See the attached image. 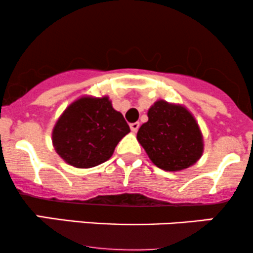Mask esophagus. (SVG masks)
<instances>
[{
  "instance_id": "obj_1",
  "label": "esophagus",
  "mask_w": 253,
  "mask_h": 253,
  "mask_svg": "<svg viewBox=\"0 0 253 253\" xmlns=\"http://www.w3.org/2000/svg\"><path fill=\"white\" fill-rule=\"evenodd\" d=\"M139 126H140V125H139V123H133V124H130V125H129L130 130H132L133 133H135L136 130L139 129Z\"/></svg>"
}]
</instances>
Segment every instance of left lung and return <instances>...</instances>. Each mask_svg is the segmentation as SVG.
<instances>
[{
	"label": "left lung",
	"instance_id": "1",
	"mask_svg": "<svg viewBox=\"0 0 253 253\" xmlns=\"http://www.w3.org/2000/svg\"><path fill=\"white\" fill-rule=\"evenodd\" d=\"M147 117L149 121L141 125L136 139L156 167L179 171L201 158L202 133L185 107L159 100L149 109Z\"/></svg>",
	"mask_w": 253,
	"mask_h": 253
}]
</instances>
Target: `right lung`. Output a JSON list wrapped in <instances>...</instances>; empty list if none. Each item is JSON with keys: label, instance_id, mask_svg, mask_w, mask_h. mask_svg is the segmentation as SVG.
<instances>
[{"label": "right lung", "instance_id": "obj_1", "mask_svg": "<svg viewBox=\"0 0 253 253\" xmlns=\"http://www.w3.org/2000/svg\"><path fill=\"white\" fill-rule=\"evenodd\" d=\"M128 133L129 126L123 114L113 108L108 96H83L58 119L52 143L66 163L88 169L108 161Z\"/></svg>", "mask_w": 253, "mask_h": 253}]
</instances>
